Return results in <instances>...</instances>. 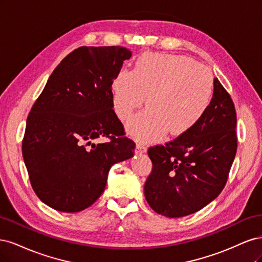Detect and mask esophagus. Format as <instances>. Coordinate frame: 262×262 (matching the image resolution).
Returning a JSON list of instances; mask_svg holds the SVG:
<instances>
[{
	"instance_id": "1",
	"label": "esophagus",
	"mask_w": 262,
	"mask_h": 262,
	"mask_svg": "<svg viewBox=\"0 0 262 262\" xmlns=\"http://www.w3.org/2000/svg\"><path fill=\"white\" fill-rule=\"evenodd\" d=\"M136 152H137V154L147 152V147H146L145 143L137 142V145H136Z\"/></svg>"
}]
</instances>
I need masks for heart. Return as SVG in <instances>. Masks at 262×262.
<instances>
[{"label":"heart","mask_w":262,"mask_h":262,"mask_svg":"<svg viewBox=\"0 0 262 262\" xmlns=\"http://www.w3.org/2000/svg\"><path fill=\"white\" fill-rule=\"evenodd\" d=\"M213 77L186 56L145 53L134 69L117 73L112 82L116 115L127 121L147 97L146 111L127 124L133 137L155 140L167 132L182 135L201 121L213 96Z\"/></svg>","instance_id":"obj_1"}]
</instances>
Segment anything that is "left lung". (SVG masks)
Segmentation results:
<instances>
[{"mask_svg":"<svg viewBox=\"0 0 262 262\" xmlns=\"http://www.w3.org/2000/svg\"><path fill=\"white\" fill-rule=\"evenodd\" d=\"M201 121L164 146L151 147L145 197L157 213L182 217L213 201L224 188L237 150L233 101L217 78Z\"/></svg>","mask_w":262,"mask_h":262,"instance_id":"1","label":"left lung"}]
</instances>
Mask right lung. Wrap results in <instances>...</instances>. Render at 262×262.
Instances as JSON below:
<instances>
[{
	"label": "right lung",
	"mask_w": 262,
	"mask_h": 262,
	"mask_svg": "<svg viewBox=\"0 0 262 262\" xmlns=\"http://www.w3.org/2000/svg\"><path fill=\"white\" fill-rule=\"evenodd\" d=\"M123 47H81L56 66L31 107L23 158L39 199L79 212L104 191L110 168L134 156L135 142L112 104V82L129 60ZM107 137L110 141L95 144Z\"/></svg>",
	"instance_id": "obj_1"
}]
</instances>
